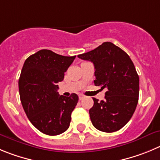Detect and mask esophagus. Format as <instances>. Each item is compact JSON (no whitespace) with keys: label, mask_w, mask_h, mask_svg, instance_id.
Wrapping results in <instances>:
<instances>
[{"label":"esophagus","mask_w":160,"mask_h":160,"mask_svg":"<svg viewBox=\"0 0 160 160\" xmlns=\"http://www.w3.org/2000/svg\"><path fill=\"white\" fill-rule=\"evenodd\" d=\"M83 98H84V95H82V94H80V95H79V99H80V100H81V99H83Z\"/></svg>","instance_id":"obj_1"}]
</instances>
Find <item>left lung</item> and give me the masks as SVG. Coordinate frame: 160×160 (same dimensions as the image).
<instances>
[{
    "mask_svg": "<svg viewBox=\"0 0 160 160\" xmlns=\"http://www.w3.org/2000/svg\"><path fill=\"white\" fill-rule=\"evenodd\" d=\"M77 57L94 64V83L107 89L104 100L93 98L89 110L92 125L105 132L119 130L130 120L138 103L139 76L132 60L110 42Z\"/></svg>",
    "mask_w": 160,
    "mask_h": 160,
    "instance_id": "8db88e82",
    "label": "left lung"
}]
</instances>
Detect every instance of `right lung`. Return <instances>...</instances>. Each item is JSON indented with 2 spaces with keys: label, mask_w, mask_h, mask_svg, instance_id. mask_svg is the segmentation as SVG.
Wrapping results in <instances>:
<instances>
[{
  "label": "right lung",
  "mask_w": 160,
  "mask_h": 160,
  "mask_svg": "<svg viewBox=\"0 0 160 160\" xmlns=\"http://www.w3.org/2000/svg\"><path fill=\"white\" fill-rule=\"evenodd\" d=\"M75 58L41 50L23 64L19 80L22 106L31 124L46 135H58L69 127L78 95H60L58 83L63 80Z\"/></svg>",
  "instance_id": "1"
}]
</instances>
